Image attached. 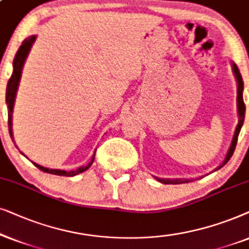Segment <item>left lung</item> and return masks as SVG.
Returning a JSON list of instances; mask_svg holds the SVG:
<instances>
[{
	"mask_svg": "<svg viewBox=\"0 0 249 249\" xmlns=\"http://www.w3.org/2000/svg\"><path fill=\"white\" fill-rule=\"evenodd\" d=\"M232 71L234 72V76H236V79H237V83H238L237 107H238V116H239V121H238V125H237V127H236V131H234L232 141H231L230 148H229L228 154H227V156H225L223 163H222L217 168H215L214 171H217V170H220L221 167H223L224 165L229 161V159L231 158V156H232L234 149H236L238 135H239V132L241 130V126H243V124H244L245 111H246V107H245L244 99H243V91H244L243 77H241V74H240L239 69H238V67L234 64H232ZM203 178V177H200L199 178ZM155 178L157 181L161 182V183H165V184H180V183H187V182H190V180H188V178H173V180H171V178H156V177H155Z\"/></svg>",
	"mask_w": 249,
	"mask_h": 249,
	"instance_id": "obj_1",
	"label": "left lung"
}]
</instances>
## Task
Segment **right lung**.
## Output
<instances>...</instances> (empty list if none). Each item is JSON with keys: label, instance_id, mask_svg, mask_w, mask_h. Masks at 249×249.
<instances>
[{"label": "right lung", "instance_id": "obj_1", "mask_svg": "<svg viewBox=\"0 0 249 249\" xmlns=\"http://www.w3.org/2000/svg\"><path fill=\"white\" fill-rule=\"evenodd\" d=\"M36 36H29L28 38H26L22 44L20 45L18 51L16 53L15 60H13V71L11 77H10L8 85H6V94H5V101L6 105H8V124H9V132H10V137L13 140V133H12V110H13V105H15V99H16V94H17V90H18V85L19 82H20V77H21V71L22 67H24L25 60L27 58L29 50H31L33 43L35 42ZM94 160V155L92 157L91 161L85 166H82L77 168L75 171H61V170H50V168L43 167L41 165L33 163L36 167L39 168V170L45 172V173H50V174H55V175H61V177H74V175H77L82 172H84L88 170L89 167L93 164Z\"/></svg>", "mask_w": 249, "mask_h": 249}]
</instances>
